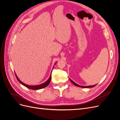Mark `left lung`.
I'll return each instance as SVG.
<instances>
[{
	"mask_svg": "<svg viewBox=\"0 0 120 120\" xmlns=\"http://www.w3.org/2000/svg\"><path fill=\"white\" fill-rule=\"evenodd\" d=\"M70 79V81H71V82L73 83V84L74 85H75V86H79V87H81V88H93V87H94L95 86H96V85H94V86H79V85H78V84H77V83H75L74 82H73L72 81L71 79Z\"/></svg>",
	"mask_w": 120,
	"mask_h": 120,
	"instance_id": "1",
	"label": "left lung"
}]
</instances>
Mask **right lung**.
<instances>
[{
  "label": "right lung",
  "mask_w": 120,
  "mask_h": 120,
  "mask_svg": "<svg viewBox=\"0 0 120 120\" xmlns=\"http://www.w3.org/2000/svg\"><path fill=\"white\" fill-rule=\"evenodd\" d=\"M15 76H16L17 81H19L20 83H21V84H22V85H23L24 86H26V88H27L28 89H31V90H39V89H43V88H45L46 86H47L49 85V83L50 81H51V79H52V73H51V75H50V77L48 79V80L46 82H45L42 83V84L39 85H37V86H29V85L25 84V83H24L22 82H21L19 79L18 78V77H17V75H16V74H15Z\"/></svg>",
  "instance_id": "obj_1"
}]
</instances>
